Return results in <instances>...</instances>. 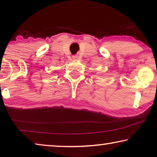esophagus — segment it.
I'll list each match as a JSON object with an SVG mask.
<instances>
[{
    "mask_svg": "<svg viewBox=\"0 0 157 157\" xmlns=\"http://www.w3.org/2000/svg\"><path fill=\"white\" fill-rule=\"evenodd\" d=\"M73 59H78V56H77V55H75V56L73 57Z\"/></svg>",
    "mask_w": 157,
    "mask_h": 157,
    "instance_id": "esophagus-1",
    "label": "esophagus"
}]
</instances>
